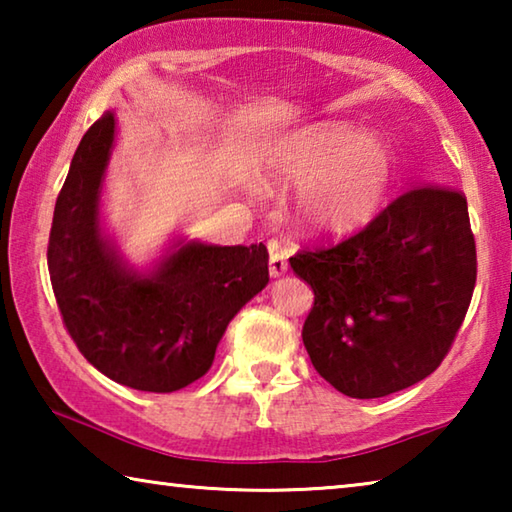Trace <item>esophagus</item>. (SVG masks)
<instances>
[{"label": "esophagus", "instance_id": "obj_1", "mask_svg": "<svg viewBox=\"0 0 512 512\" xmlns=\"http://www.w3.org/2000/svg\"><path fill=\"white\" fill-rule=\"evenodd\" d=\"M268 273H271V277H280V275H284L287 273V268H289V264H287V255H284V250H282V246L280 244H268Z\"/></svg>", "mask_w": 512, "mask_h": 512}]
</instances>
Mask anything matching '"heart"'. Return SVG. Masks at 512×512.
I'll return each mask as SVG.
<instances>
[{"mask_svg":"<svg viewBox=\"0 0 512 512\" xmlns=\"http://www.w3.org/2000/svg\"><path fill=\"white\" fill-rule=\"evenodd\" d=\"M395 183L388 146L350 121H318L284 135L266 160V185L298 189L293 221L302 232L345 239L384 212Z\"/></svg>","mask_w":512,"mask_h":512,"instance_id":"1","label":"heart"}]
</instances>
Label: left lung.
<instances>
[{
    "label": "left lung",
    "mask_w": 512,
    "mask_h": 512,
    "mask_svg": "<svg viewBox=\"0 0 512 512\" xmlns=\"http://www.w3.org/2000/svg\"><path fill=\"white\" fill-rule=\"evenodd\" d=\"M289 262L314 289L302 341L318 375L357 400L397 393L440 366L470 307L467 201L454 189L415 187L366 230Z\"/></svg>",
    "instance_id": "1"
}]
</instances>
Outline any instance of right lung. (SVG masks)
Returning <instances> with one entry per match:
<instances>
[{
  "label": "right lung",
  "mask_w": 512,
  "mask_h": 512,
  "mask_svg": "<svg viewBox=\"0 0 512 512\" xmlns=\"http://www.w3.org/2000/svg\"><path fill=\"white\" fill-rule=\"evenodd\" d=\"M115 133V112H103L69 164L47 248L51 287L94 368L135 391L173 393L210 370L225 327L268 284V253L178 239L149 271L133 268L101 228Z\"/></svg>",
  "instance_id": "right-lung-1"
}]
</instances>
